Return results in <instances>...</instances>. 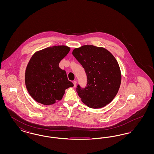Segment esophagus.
Returning a JSON list of instances; mask_svg holds the SVG:
<instances>
[{
    "instance_id": "1",
    "label": "esophagus",
    "mask_w": 154,
    "mask_h": 154,
    "mask_svg": "<svg viewBox=\"0 0 154 154\" xmlns=\"http://www.w3.org/2000/svg\"><path fill=\"white\" fill-rule=\"evenodd\" d=\"M73 84L74 87H76V85H77V81H74Z\"/></svg>"
}]
</instances>
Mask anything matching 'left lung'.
<instances>
[{
	"instance_id": "obj_1",
	"label": "left lung",
	"mask_w": 154,
	"mask_h": 154,
	"mask_svg": "<svg viewBox=\"0 0 154 154\" xmlns=\"http://www.w3.org/2000/svg\"><path fill=\"white\" fill-rule=\"evenodd\" d=\"M74 57L85 69L87 85L76 91L82 102L92 109L109 104L117 94L121 82V73L117 60L103 47L85 45L74 48Z\"/></svg>"
}]
</instances>
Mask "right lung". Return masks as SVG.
Wrapping results in <instances>:
<instances>
[{
  "label": "right lung",
  "mask_w": 154,
  "mask_h": 154,
  "mask_svg": "<svg viewBox=\"0 0 154 154\" xmlns=\"http://www.w3.org/2000/svg\"><path fill=\"white\" fill-rule=\"evenodd\" d=\"M70 50L66 45H55L36 52L30 59L25 82L30 95L37 102L53 104L62 99L66 89L73 87L66 72L59 67Z\"/></svg>",
  "instance_id": "right-lung-1"
}]
</instances>
